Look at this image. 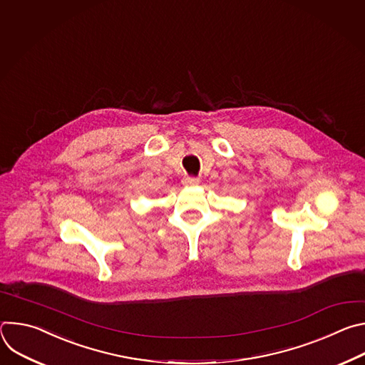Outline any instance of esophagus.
I'll return each mask as SVG.
<instances>
[{"label":"esophagus","mask_w":365,"mask_h":365,"mask_svg":"<svg viewBox=\"0 0 365 365\" xmlns=\"http://www.w3.org/2000/svg\"><path fill=\"white\" fill-rule=\"evenodd\" d=\"M183 185L185 186H195V185H197L199 183V178H195V176H186V178H183Z\"/></svg>","instance_id":"obj_1"}]
</instances>
